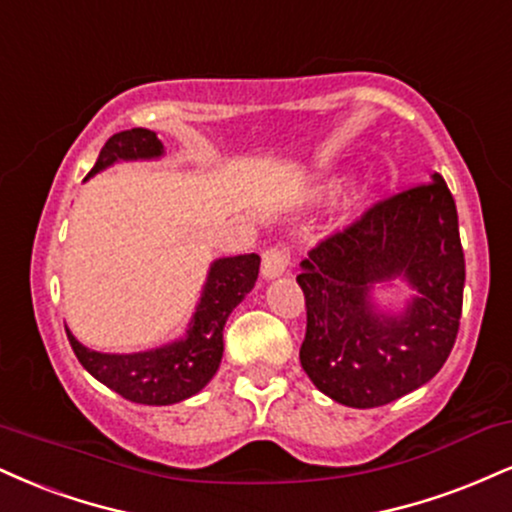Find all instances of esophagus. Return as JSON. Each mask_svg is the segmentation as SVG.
Wrapping results in <instances>:
<instances>
[{"label":"esophagus","instance_id":"esophagus-1","mask_svg":"<svg viewBox=\"0 0 512 512\" xmlns=\"http://www.w3.org/2000/svg\"><path fill=\"white\" fill-rule=\"evenodd\" d=\"M288 264H291V257H288L286 250H281V248L264 250L262 276H264V279H279L281 274H286Z\"/></svg>","mask_w":512,"mask_h":512}]
</instances>
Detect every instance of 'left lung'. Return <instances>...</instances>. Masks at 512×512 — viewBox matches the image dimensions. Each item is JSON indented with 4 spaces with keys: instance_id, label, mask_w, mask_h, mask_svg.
I'll return each instance as SVG.
<instances>
[{
    "instance_id": "obj_1",
    "label": "left lung",
    "mask_w": 512,
    "mask_h": 512,
    "mask_svg": "<svg viewBox=\"0 0 512 512\" xmlns=\"http://www.w3.org/2000/svg\"><path fill=\"white\" fill-rule=\"evenodd\" d=\"M307 331L300 365L324 396L379 408L443 367L463 312L465 255L458 209L439 174L374 205L300 262ZM413 293L381 306L379 287Z\"/></svg>"
}]
</instances>
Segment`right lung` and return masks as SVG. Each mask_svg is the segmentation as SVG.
Wrapping results in <instances>:
<instances>
[{"label":"right lung","mask_w":512,"mask_h":512,"mask_svg":"<svg viewBox=\"0 0 512 512\" xmlns=\"http://www.w3.org/2000/svg\"><path fill=\"white\" fill-rule=\"evenodd\" d=\"M164 157V145L155 131L131 128L114 133L102 147L88 178L119 162H152ZM85 178V181H88ZM260 255L219 257L209 272L190 317L186 334L159 348L138 353H100L69 334L78 362L126 400L140 405H174L200 393L212 381L224 355L226 319L255 288Z\"/></svg>","instance_id":"obj_1"}]
</instances>
